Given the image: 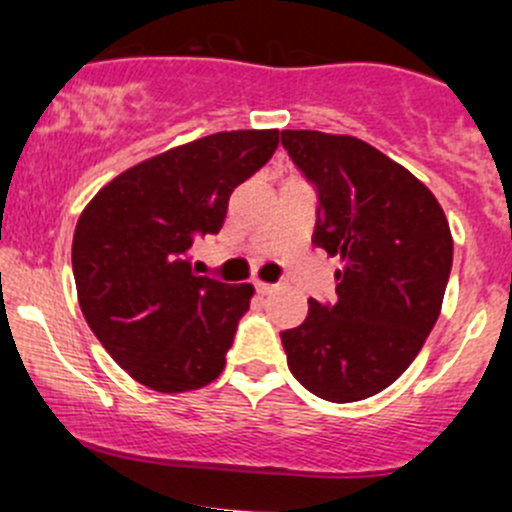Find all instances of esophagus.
<instances>
[{
  "mask_svg": "<svg viewBox=\"0 0 512 512\" xmlns=\"http://www.w3.org/2000/svg\"><path fill=\"white\" fill-rule=\"evenodd\" d=\"M255 289L260 291V294H272V291H274V284H267V282H255Z\"/></svg>",
  "mask_w": 512,
  "mask_h": 512,
  "instance_id": "34e87169",
  "label": "esophagus"
}]
</instances>
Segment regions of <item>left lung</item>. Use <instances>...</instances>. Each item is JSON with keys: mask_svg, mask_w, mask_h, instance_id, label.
I'll list each match as a JSON object with an SVG mask.
<instances>
[{"mask_svg": "<svg viewBox=\"0 0 512 512\" xmlns=\"http://www.w3.org/2000/svg\"><path fill=\"white\" fill-rule=\"evenodd\" d=\"M282 145L316 184L313 243L342 262L338 299H311L282 333L286 364L325 401H362L406 372L440 316L449 223L420 179L364 140L282 131Z\"/></svg>", "mask_w": 512, "mask_h": 512, "instance_id": "8db88e82", "label": "left lung"}]
</instances>
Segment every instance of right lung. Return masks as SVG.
I'll use <instances>...</instances> for the list:
<instances>
[{
	"label": "right lung",
	"instance_id": "right-lung-1",
	"mask_svg": "<svg viewBox=\"0 0 512 512\" xmlns=\"http://www.w3.org/2000/svg\"><path fill=\"white\" fill-rule=\"evenodd\" d=\"M277 145V128L213 133L138 162L84 206L72 238L77 301L138 384L194 391L226 367L255 289L194 274L189 247L221 230L233 189Z\"/></svg>",
	"mask_w": 512,
	"mask_h": 512
}]
</instances>
